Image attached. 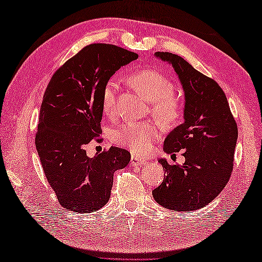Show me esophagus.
Masks as SVG:
<instances>
[{
    "instance_id": "obj_1",
    "label": "esophagus",
    "mask_w": 262,
    "mask_h": 262,
    "mask_svg": "<svg viewBox=\"0 0 262 262\" xmlns=\"http://www.w3.org/2000/svg\"><path fill=\"white\" fill-rule=\"evenodd\" d=\"M132 165H134V166H145L148 162L146 160H144V159H141V158H137V157H132Z\"/></svg>"
}]
</instances>
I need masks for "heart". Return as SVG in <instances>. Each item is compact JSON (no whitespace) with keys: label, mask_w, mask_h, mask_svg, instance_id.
Segmentation results:
<instances>
[{"label":"heart","mask_w":262,"mask_h":262,"mask_svg":"<svg viewBox=\"0 0 262 262\" xmlns=\"http://www.w3.org/2000/svg\"><path fill=\"white\" fill-rule=\"evenodd\" d=\"M130 84L152 102V113L163 122H173L180 115L181 107L172 96L174 85L168 77L154 70L137 71L129 76ZM117 82L109 80L102 92V110L105 115L115 114ZM158 136V129L149 121H130L113 133V141L134 154H146L152 147V142Z\"/></svg>","instance_id":"b5f03b06"}]
</instances>
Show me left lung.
Returning a JSON list of instances; mask_svg holds the SVG:
<instances>
[{"label":"left lung","instance_id":"obj_1","mask_svg":"<svg viewBox=\"0 0 262 262\" xmlns=\"http://www.w3.org/2000/svg\"><path fill=\"white\" fill-rule=\"evenodd\" d=\"M154 56L173 68L185 93L183 124L172 129L163 144L166 154L183 149L182 165L160 159L162 183L153 190L154 200L178 211L205 207L219 196L233 170L237 126L224 91L187 60L168 52Z\"/></svg>","mask_w":262,"mask_h":262}]
</instances>
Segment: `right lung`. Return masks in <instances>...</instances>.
I'll list each match as a JSON object with an SVG mask.
<instances>
[{"label": "right lung", "mask_w": 262, "mask_h": 262, "mask_svg": "<svg viewBox=\"0 0 262 262\" xmlns=\"http://www.w3.org/2000/svg\"><path fill=\"white\" fill-rule=\"evenodd\" d=\"M138 55L109 43H92L59 68L43 94L36 148L49 185L62 207L75 213L102 208L110 198L114 172L130 153L111 146L89 158L85 145L102 130V92L110 77Z\"/></svg>", "instance_id": "1"}]
</instances>
